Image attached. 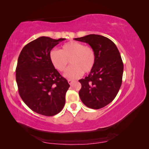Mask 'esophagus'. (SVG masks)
I'll list each match as a JSON object with an SVG mask.
<instances>
[{
	"label": "esophagus",
	"mask_w": 149,
	"mask_h": 149,
	"mask_svg": "<svg viewBox=\"0 0 149 149\" xmlns=\"http://www.w3.org/2000/svg\"><path fill=\"white\" fill-rule=\"evenodd\" d=\"M68 82L69 84L71 85V84H72V83H73V80H71V79H68Z\"/></svg>",
	"instance_id": "obj_1"
}]
</instances>
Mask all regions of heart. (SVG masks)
<instances>
[{
    "mask_svg": "<svg viewBox=\"0 0 149 149\" xmlns=\"http://www.w3.org/2000/svg\"><path fill=\"white\" fill-rule=\"evenodd\" d=\"M49 60L53 66L63 72L69 64L71 66L65 74L68 79H77L83 73H89L93 70L95 63L94 50L81 42L69 41L62 46L60 51L54 49L49 53Z\"/></svg>",
    "mask_w": 149,
    "mask_h": 149,
    "instance_id": "b5f03b06",
    "label": "heart"
}]
</instances>
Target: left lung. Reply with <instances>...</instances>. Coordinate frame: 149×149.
I'll return each instance as SVG.
<instances>
[{
	"label": "left lung",
	"mask_w": 149,
	"mask_h": 149,
	"mask_svg": "<svg viewBox=\"0 0 149 149\" xmlns=\"http://www.w3.org/2000/svg\"><path fill=\"white\" fill-rule=\"evenodd\" d=\"M74 40L88 43L94 50L95 63L81 84L79 97L86 107L100 109L115 99L122 83L123 63L115 44L105 36L89 34Z\"/></svg>",
	"instance_id": "1"
}]
</instances>
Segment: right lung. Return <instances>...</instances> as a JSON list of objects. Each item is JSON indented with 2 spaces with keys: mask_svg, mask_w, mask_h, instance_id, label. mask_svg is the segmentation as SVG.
Segmentation results:
<instances>
[{
  "mask_svg": "<svg viewBox=\"0 0 149 149\" xmlns=\"http://www.w3.org/2000/svg\"><path fill=\"white\" fill-rule=\"evenodd\" d=\"M65 38L41 36L24 47L16 67V82L19 95L32 111L54 116L64 107L70 87L49 60L51 50Z\"/></svg>",
  "mask_w": 149,
  "mask_h": 149,
  "instance_id": "add662e5",
  "label": "right lung"
}]
</instances>
